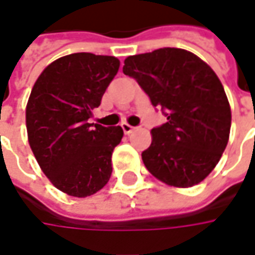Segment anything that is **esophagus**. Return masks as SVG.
Instances as JSON below:
<instances>
[{
  "label": "esophagus",
  "mask_w": 255,
  "mask_h": 255,
  "mask_svg": "<svg viewBox=\"0 0 255 255\" xmlns=\"http://www.w3.org/2000/svg\"><path fill=\"white\" fill-rule=\"evenodd\" d=\"M122 129H123V132L126 133V134H129V133H132L136 128L130 126L129 123H122Z\"/></svg>",
  "instance_id": "1"
}]
</instances>
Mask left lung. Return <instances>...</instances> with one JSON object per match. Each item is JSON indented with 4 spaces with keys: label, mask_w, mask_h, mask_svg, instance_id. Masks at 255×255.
<instances>
[{
    "label": "left lung",
    "mask_w": 255,
    "mask_h": 255,
    "mask_svg": "<svg viewBox=\"0 0 255 255\" xmlns=\"http://www.w3.org/2000/svg\"><path fill=\"white\" fill-rule=\"evenodd\" d=\"M123 74L136 79L167 116L153 128L152 144L142 153L146 169L169 186L199 184L219 163L230 136V103L217 75L180 48L128 56Z\"/></svg>",
    "instance_id": "obj_1"
}]
</instances>
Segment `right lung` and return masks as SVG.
<instances>
[{
	"label": "right lung",
	"instance_id": "add662e5",
	"mask_svg": "<svg viewBox=\"0 0 255 255\" xmlns=\"http://www.w3.org/2000/svg\"><path fill=\"white\" fill-rule=\"evenodd\" d=\"M119 65L108 55H66L45 68L31 91L25 112L28 142L46 177L69 196L95 194L111 179L122 128L88 119Z\"/></svg>",
	"mask_w": 255,
	"mask_h": 255
}]
</instances>
